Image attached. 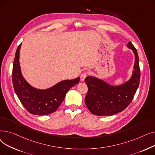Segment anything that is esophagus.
Wrapping results in <instances>:
<instances>
[{"instance_id": "1", "label": "esophagus", "mask_w": 155, "mask_h": 155, "mask_svg": "<svg viewBox=\"0 0 155 155\" xmlns=\"http://www.w3.org/2000/svg\"><path fill=\"white\" fill-rule=\"evenodd\" d=\"M86 77H87V73H82L80 75V80L82 81V82H83V81H84L85 78H86Z\"/></svg>"}]
</instances>
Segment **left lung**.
I'll list each match as a JSON object with an SVG mask.
<instances>
[{"label":"left lung","instance_id":"left-lung-1","mask_svg":"<svg viewBox=\"0 0 155 155\" xmlns=\"http://www.w3.org/2000/svg\"><path fill=\"white\" fill-rule=\"evenodd\" d=\"M127 47L133 51L135 57L132 75L127 81L118 85H113L102 79L92 76L85 79L88 87L85 102L94 115H114L124 110L133 99L140 81L139 57L131 42L127 43Z\"/></svg>","mask_w":155,"mask_h":155}]
</instances>
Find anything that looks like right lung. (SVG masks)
I'll list each match as a JSON object with an SVG mask.
<instances>
[{
	"label": "right lung",
	"mask_w": 155,
	"mask_h": 155,
	"mask_svg": "<svg viewBox=\"0 0 155 155\" xmlns=\"http://www.w3.org/2000/svg\"><path fill=\"white\" fill-rule=\"evenodd\" d=\"M22 43L16 50L12 68L14 91L21 104L32 114L45 116L55 112L63 101L65 95L80 80L77 77L64 80L46 89H39L31 85L22 76L19 64V51Z\"/></svg>",
	"instance_id": "add662e5"
}]
</instances>
